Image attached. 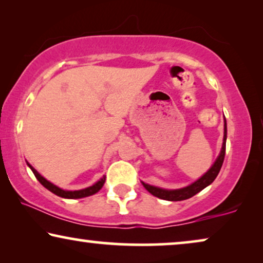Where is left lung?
Wrapping results in <instances>:
<instances>
[{
	"label": "left lung",
	"mask_w": 263,
	"mask_h": 263,
	"mask_svg": "<svg viewBox=\"0 0 263 263\" xmlns=\"http://www.w3.org/2000/svg\"><path fill=\"white\" fill-rule=\"evenodd\" d=\"M226 121H225V128H224V141H222V147L220 151V154L215 160V163L213 164L210 170H208L206 174H204L202 177L200 179H197L196 182H194L193 184H190L185 188L182 189H176V190H166V189H161V188H157V186L146 184V183L142 182L143 186H145L147 192H149L152 195L159 197V199L163 200H167V201H182V200H186L190 199V197L196 195L197 193H200L201 190L206 188L207 185H210L212 182L214 181L215 177H217L219 171H220L221 165L224 163V158H225V151H226Z\"/></svg>",
	"instance_id": "left-lung-1"
}]
</instances>
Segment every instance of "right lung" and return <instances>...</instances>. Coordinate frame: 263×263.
I'll return each mask as SVG.
<instances>
[{
  "mask_svg": "<svg viewBox=\"0 0 263 263\" xmlns=\"http://www.w3.org/2000/svg\"><path fill=\"white\" fill-rule=\"evenodd\" d=\"M28 166L31 167V170L33 171V174L35 176V178L38 179L39 182H41L42 185H44L46 189L50 190V192L56 194L57 196H61V197H64V199H81V197H86V196H89V195H93V194L98 193L100 189L103 188L104 183H105V177H103L100 181H98L96 183V184H93L92 186H88V188L86 189H81V190H75V192H70V190H63L59 188V186H56L55 184H52V183H50L49 181H46V179L43 177L38 174L37 171L34 170L33 167L31 166L30 164H28Z\"/></svg>",
  "mask_w": 263,
  "mask_h": 263,
  "instance_id": "obj_1",
  "label": "right lung"
}]
</instances>
